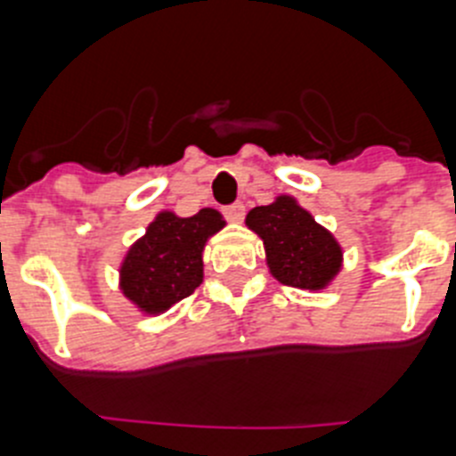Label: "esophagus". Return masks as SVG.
<instances>
[{
  "instance_id": "esophagus-1",
  "label": "esophagus",
  "mask_w": 456,
  "mask_h": 456,
  "mask_svg": "<svg viewBox=\"0 0 456 456\" xmlns=\"http://www.w3.org/2000/svg\"><path fill=\"white\" fill-rule=\"evenodd\" d=\"M224 215H225V219L232 221V224H240V221L244 219V205L241 203L228 205V208H224Z\"/></svg>"
}]
</instances>
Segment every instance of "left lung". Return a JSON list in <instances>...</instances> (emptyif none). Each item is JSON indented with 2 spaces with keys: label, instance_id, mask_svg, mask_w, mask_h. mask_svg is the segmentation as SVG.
I'll use <instances>...</instances> for the list:
<instances>
[{
  "label": "left lung",
  "instance_id": "1",
  "mask_svg": "<svg viewBox=\"0 0 456 456\" xmlns=\"http://www.w3.org/2000/svg\"><path fill=\"white\" fill-rule=\"evenodd\" d=\"M247 225L263 240L269 273L278 283L320 292L340 273V241L292 196L253 208Z\"/></svg>",
  "mask_w": 456,
  "mask_h": 456
}]
</instances>
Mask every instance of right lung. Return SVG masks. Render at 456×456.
Wrapping results in <instances>:
<instances>
[{
	"mask_svg": "<svg viewBox=\"0 0 456 456\" xmlns=\"http://www.w3.org/2000/svg\"><path fill=\"white\" fill-rule=\"evenodd\" d=\"M225 225L212 208L178 216L159 212L146 235L127 248L118 269V288L143 315H162L203 283V251Z\"/></svg>",
	"mask_w": 456,
	"mask_h": 456,
	"instance_id": "add662e5",
	"label": "right lung"
}]
</instances>
